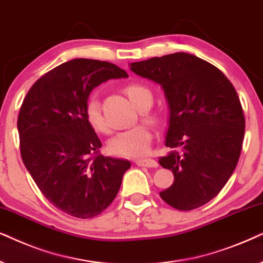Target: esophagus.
<instances>
[{"label": "esophagus", "instance_id": "esophagus-1", "mask_svg": "<svg viewBox=\"0 0 263 263\" xmlns=\"http://www.w3.org/2000/svg\"><path fill=\"white\" fill-rule=\"evenodd\" d=\"M137 166L141 167H148V168H156L159 166V163L153 159H143V160H136L135 161Z\"/></svg>", "mask_w": 263, "mask_h": 263}]
</instances>
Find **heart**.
<instances>
[{"mask_svg": "<svg viewBox=\"0 0 263 263\" xmlns=\"http://www.w3.org/2000/svg\"><path fill=\"white\" fill-rule=\"evenodd\" d=\"M129 101L139 110L148 109L153 103L152 92L142 85L132 84L125 89ZM85 118L87 124L96 132H107V125L101 110L100 100L96 96H91L85 106ZM145 121L155 122V117L150 114L143 115ZM152 132L144 125L118 132L108 142V149L111 154L122 157H139L145 155L152 145Z\"/></svg>", "mask_w": 263, "mask_h": 263, "instance_id": "1", "label": "heart"}]
</instances>
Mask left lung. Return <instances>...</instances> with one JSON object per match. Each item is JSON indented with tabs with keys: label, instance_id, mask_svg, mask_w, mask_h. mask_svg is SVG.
I'll return each mask as SVG.
<instances>
[{
	"label": "left lung",
	"instance_id": "obj_1",
	"mask_svg": "<svg viewBox=\"0 0 263 263\" xmlns=\"http://www.w3.org/2000/svg\"><path fill=\"white\" fill-rule=\"evenodd\" d=\"M129 67L160 84L170 108L164 144L178 150L159 160L174 174L161 198L179 211L201 207L221 191L239 160L246 120L236 89L219 68L187 52Z\"/></svg>",
	"mask_w": 263,
	"mask_h": 263
}]
</instances>
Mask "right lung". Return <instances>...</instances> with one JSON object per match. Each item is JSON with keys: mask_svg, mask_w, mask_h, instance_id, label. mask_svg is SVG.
Segmentation results:
<instances>
[{"mask_svg": "<svg viewBox=\"0 0 263 263\" xmlns=\"http://www.w3.org/2000/svg\"><path fill=\"white\" fill-rule=\"evenodd\" d=\"M127 77L110 62L74 59L41 77L24 100L17 117L23 162L44 197L66 214H101L131 167L97 154L102 144L85 118L91 91Z\"/></svg>", "mask_w": 263, "mask_h": 263, "instance_id": "right-lung-1", "label": "right lung"}]
</instances>
